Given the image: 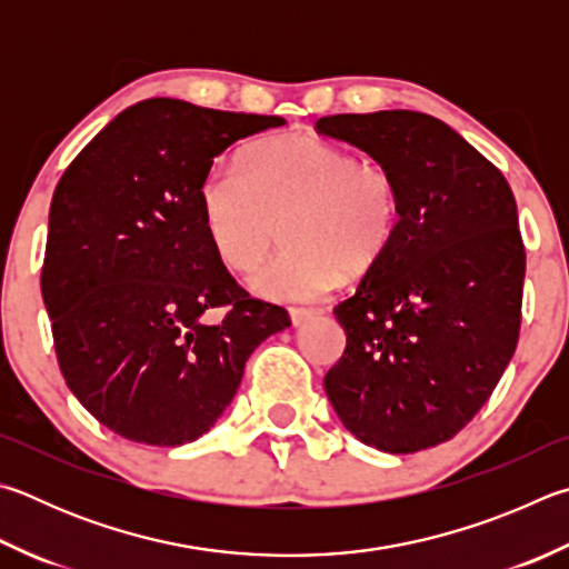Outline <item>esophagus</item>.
Listing matches in <instances>:
<instances>
[{
    "label": "esophagus",
    "mask_w": 569,
    "mask_h": 569,
    "mask_svg": "<svg viewBox=\"0 0 569 569\" xmlns=\"http://www.w3.org/2000/svg\"><path fill=\"white\" fill-rule=\"evenodd\" d=\"M318 311L316 308H303V306H293L291 308V320H293V326H301V323H306L308 318H313Z\"/></svg>",
    "instance_id": "34e87169"
}]
</instances>
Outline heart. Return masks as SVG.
<instances>
[{
    "label": "heart",
    "instance_id": "1",
    "mask_svg": "<svg viewBox=\"0 0 569 569\" xmlns=\"http://www.w3.org/2000/svg\"><path fill=\"white\" fill-rule=\"evenodd\" d=\"M201 211L216 253L243 276L271 256L283 223L286 251L253 286L276 301H313L343 271L363 276L390 251L400 189L376 161L313 133H283L206 173Z\"/></svg>",
    "mask_w": 569,
    "mask_h": 569
}]
</instances>
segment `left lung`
<instances>
[{"mask_svg":"<svg viewBox=\"0 0 569 569\" xmlns=\"http://www.w3.org/2000/svg\"><path fill=\"white\" fill-rule=\"evenodd\" d=\"M316 129L370 153L400 189L390 251L333 311L346 350L323 378L328 400L366 446H440L488 402L518 346L525 246L512 189L428 113H336Z\"/></svg>","mask_w":569,"mask_h":569,"instance_id":"left-lung-1","label":"left lung"}]
</instances>
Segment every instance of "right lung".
<instances>
[{
  "label": "right lung",
  "mask_w": 569,
  "mask_h": 569,
  "mask_svg": "<svg viewBox=\"0 0 569 569\" xmlns=\"http://www.w3.org/2000/svg\"><path fill=\"white\" fill-rule=\"evenodd\" d=\"M283 123L147 99L109 121L59 179L41 298L69 390L117 436L169 448L201 438L256 346L291 326L286 308L236 283L201 211L213 159Z\"/></svg>",
  "instance_id": "obj_1"
}]
</instances>
